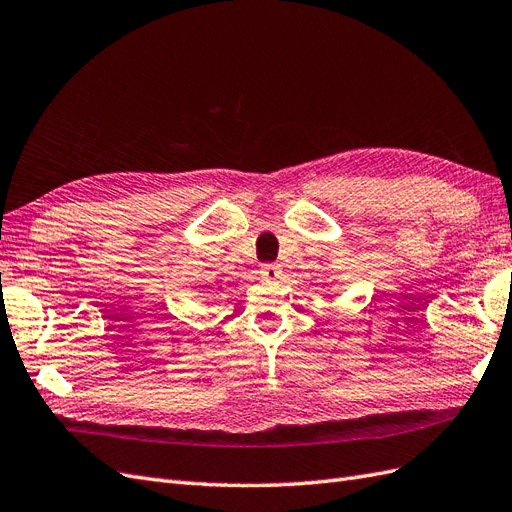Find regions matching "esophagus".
Segmentation results:
<instances>
[{
  "mask_svg": "<svg viewBox=\"0 0 512 512\" xmlns=\"http://www.w3.org/2000/svg\"><path fill=\"white\" fill-rule=\"evenodd\" d=\"M280 267L277 265H273V262H269V265H262L260 267V275L265 277V280H277V277H280Z\"/></svg>",
  "mask_w": 512,
  "mask_h": 512,
  "instance_id": "esophagus-1",
  "label": "esophagus"
}]
</instances>
